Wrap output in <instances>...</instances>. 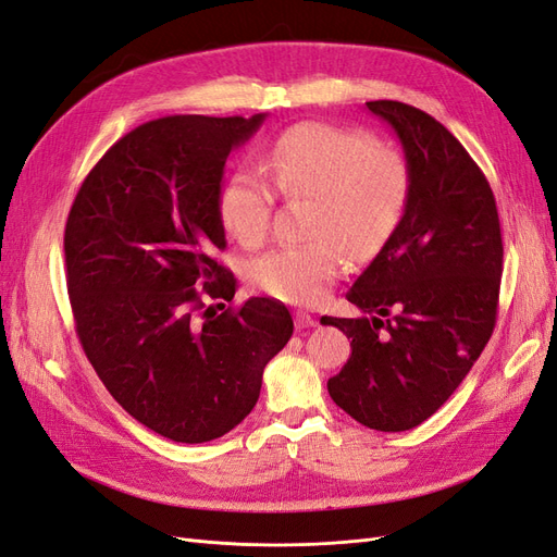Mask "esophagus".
<instances>
[{
    "instance_id": "1",
    "label": "esophagus",
    "mask_w": 557,
    "mask_h": 557,
    "mask_svg": "<svg viewBox=\"0 0 557 557\" xmlns=\"http://www.w3.org/2000/svg\"><path fill=\"white\" fill-rule=\"evenodd\" d=\"M295 325L299 330H307V327H313L315 325V318L311 313H305V311H297L295 313Z\"/></svg>"
}]
</instances>
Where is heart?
Instances as JSON below:
<instances>
[{
	"label": "heart",
	"mask_w": 557,
	"mask_h": 557,
	"mask_svg": "<svg viewBox=\"0 0 557 557\" xmlns=\"http://www.w3.org/2000/svg\"><path fill=\"white\" fill-rule=\"evenodd\" d=\"M285 199H309L305 232L313 242L281 246L250 262V278L290 305H315L342 272L337 245L367 260L393 237L409 205V164L369 132L301 123L278 134L264 160ZM274 213V190L258 172L234 170L218 193V218L234 239L256 246ZM337 245L334 247L333 244Z\"/></svg>",
	"instance_id": "heart-1"
}]
</instances>
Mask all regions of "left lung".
<instances>
[{
    "label": "left lung",
    "instance_id": "1",
    "mask_svg": "<svg viewBox=\"0 0 557 557\" xmlns=\"http://www.w3.org/2000/svg\"><path fill=\"white\" fill-rule=\"evenodd\" d=\"M367 109L397 132L411 193L346 293L369 318H320L352 339L327 391L358 423L404 432L442 407L491 339L504 248L491 183L465 146L416 107L379 99Z\"/></svg>",
    "mask_w": 557,
    "mask_h": 557
}]
</instances>
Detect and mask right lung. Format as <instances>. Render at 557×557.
<instances>
[{
    "label": "right lung",
    "instance_id": "right-lung-1",
    "mask_svg": "<svg viewBox=\"0 0 557 557\" xmlns=\"http://www.w3.org/2000/svg\"><path fill=\"white\" fill-rule=\"evenodd\" d=\"M264 121L166 115L117 139L83 181L64 227L76 334L107 391L181 444L218 440L252 411L267 362L290 342L285 305L232 301L218 262V193L232 148ZM202 290L199 292L198 288Z\"/></svg>",
    "mask_w": 557,
    "mask_h": 557
}]
</instances>
